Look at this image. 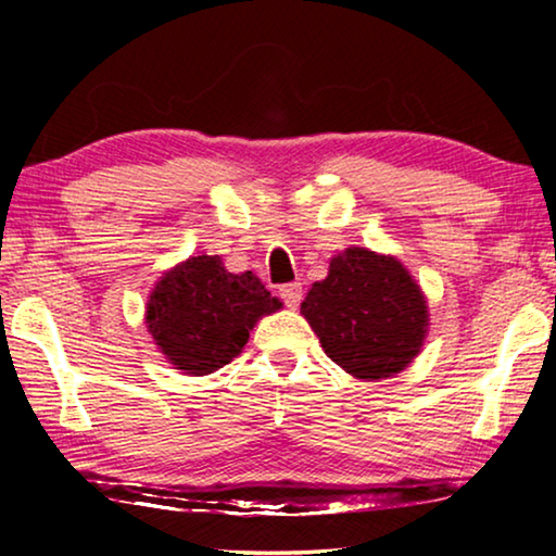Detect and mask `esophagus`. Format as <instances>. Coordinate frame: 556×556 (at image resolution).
<instances>
[{
  "label": "esophagus",
  "mask_w": 556,
  "mask_h": 556,
  "mask_svg": "<svg viewBox=\"0 0 556 556\" xmlns=\"http://www.w3.org/2000/svg\"><path fill=\"white\" fill-rule=\"evenodd\" d=\"M279 296L289 308H296L301 304V296H304V289H301L299 281H291V285H285L279 289Z\"/></svg>",
  "instance_id": "1"
}]
</instances>
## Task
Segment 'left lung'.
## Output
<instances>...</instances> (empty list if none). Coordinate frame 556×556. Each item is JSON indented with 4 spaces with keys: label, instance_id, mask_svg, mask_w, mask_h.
Masks as SVG:
<instances>
[{
    "label": "left lung",
    "instance_id": "obj_1",
    "mask_svg": "<svg viewBox=\"0 0 556 556\" xmlns=\"http://www.w3.org/2000/svg\"><path fill=\"white\" fill-rule=\"evenodd\" d=\"M301 316L324 353L355 380H384L419 355L429 333V304L397 257L345 248L328 275L301 301Z\"/></svg>",
    "mask_w": 556,
    "mask_h": 556
}]
</instances>
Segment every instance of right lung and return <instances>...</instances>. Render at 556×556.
Listing matches in <instances>:
<instances>
[{
    "label": "right lung",
    "instance_id": "obj_1",
    "mask_svg": "<svg viewBox=\"0 0 556 556\" xmlns=\"http://www.w3.org/2000/svg\"><path fill=\"white\" fill-rule=\"evenodd\" d=\"M281 308L252 271L232 275L218 255L178 262L147 296V331L184 375H211L242 353L262 316Z\"/></svg>",
    "mask_w": 556,
    "mask_h": 556
}]
</instances>
